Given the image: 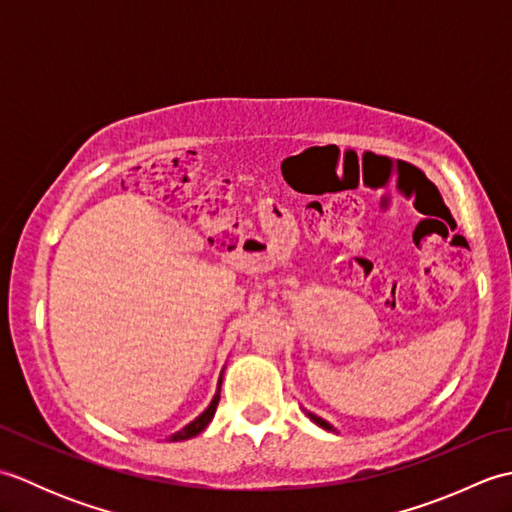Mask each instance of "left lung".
Here are the masks:
<instances>
[{
  "instance_id": "8db88e82",
  "label": "left lung",
  "mask_w": 512,
  "mask_h": 512,
  "mask_svg": "<svg viewBox=\"0 0 512 512\" xmlns=\"http://www.w3.org/2000/svg\"><path fill=\"white\" fill-rule=\"evenodd\" d=\"M308 416H310V420H312V422H317V424H319V427H323V429H332L328 422H325L323 418H317V416H314V413H308Z\"/></svg>"
}]
</instances>
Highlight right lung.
I'll list each match as a JSON object with an SVG mask.
<instances>
[{
	"label": "right lung",
	"instance_id": "add662e5",
	"mask_svg": "<svg viewBox=\"0 0 512 512\" xmlns=\"http://www.w3.org/2000/svg\"><path fill=\"white\" fill-rule=\"evenodd\" d=\"M220 385H222V380H220ZM220 385H217V394L213 396V400H211V405L206 407V411L202 413V416H198L195 418L193 422H189L187 427H184L182 431H178V433H173V436L169 438V440H173V442H180V440H189V438H193V436H198V433H202L206 427H209V422L213 420V413H215V409H217V402H220Z\"/></svg>",
	"mask_w": 512,
	"mask_h": 512
}]
</instances>
